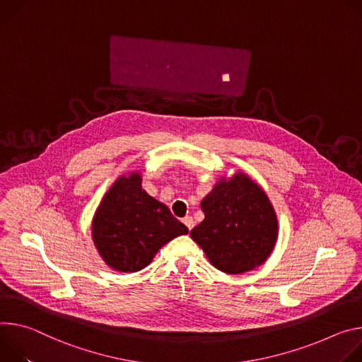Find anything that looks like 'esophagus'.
Segmentation results:
<instances>
[{
  "label": "esophagus",
  "mask_w": 362,
  "mask_h": 362,
  "mask_svg": "<svg viewBox=\"0 0 362 362\" xmlns=\"http://www.w3.org/2000/svg\"><path fill=\"white\" fill-rule=\"evenodd\" d=\"M182 223L185 224V227H187L188 230H191V228L194 227V218H192V217H189V216L184 217V218H182Z\"/></svg>",
  "instance_id": "34e87169"
}]
</instances>
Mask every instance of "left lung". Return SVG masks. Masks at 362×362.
I'll use <instances>...</instances> for the list:
<instances>
[{
	"instance_id": "left-lung-1",
	"label": "left lung",
	"mask_w": 362,
	"mask_h": 362,
	"mask_svg": "<svg viewBox=\"0 0 362 362\" xmlns=\"http://www.w3.org/2000/svg\"><path fill=\"white\" fill-rule=\"evenodd\" d=\"M202 210L206 217L189 235L216 269L242 274L272 255L277 216L264 189L247 174L221 177L203 198Z\"/></svg>"
}]
</instances>
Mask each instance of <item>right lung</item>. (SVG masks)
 Returning a JSON list of instances; mask_svg holds the SVG:
<instances>
[{"mask_svg":"<svg viewBox=\"0 0 362 362\" xmlns=\"http://www.w3.org/2000/svg\"><path fill=\"white\" fill-rule=\"evenodd\" d=\"M187 233L165 204L142 189L139 171L112 184L92 220L98 253L110 269L124 273L142 270L160 247Z\"/></svg>","mask_w":362,"mask_h":362,"instance_id":"obj_1","label":"right lung"}]
</instances>
